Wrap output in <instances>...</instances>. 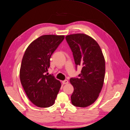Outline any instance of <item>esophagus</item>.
Masks as SVG:
<instances>
[{
  "instance_id": "obj_1",
  "label": "esophagus",
  "mask_w": 130,
  "mask_h": 130,
  "mask_svg": "<svg viewBox=\"0 0 130 130\" xmlns=\"http://www.w3.org/2000/svg\"><path fill=\"white\" fill-rule=\"evenodd\" d=\"M68 83H69V81L67 80H65L62 81V83L63 84V85H65V84H68Z\"/></svg>"
}]
</instances>
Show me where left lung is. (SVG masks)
<instances>
[{
    "instance_id": "left-lung-1",
    "label": "left lung",
    "mask_w": 130,
    "mask_h": 130,
    "mask_svg": "<svg viewBox=\"0 0 130 130\" xmlns=\"http://www.w3.org/2000/svg\"><path fill=\"white\" fill-rule=\"evenodd\" d=\"M71 49L74 62L82 67L79 78H71L70 82L74 91L71 96L72 104L85 108L93 104L102 90L105 76V60L96 41L84 34L66 37Z\"/></svg>"
}]
</instances>
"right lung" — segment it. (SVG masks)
Returning a JSON list of instances; mask_svg holds the SVG:
<instances>
[{"label":"right lung","mask_w":130,"mask_h":130,"mask_svg":"<svg viewBox=\"0 0 130 130\" xmlns=\"http://www.w3.org/2000/svg\"><path fill=\"white\" fill-rule=\"evenodd\" d=\"M64 39V36H41L30 43L23 56L20 79L25 92L34 104L48 108L55 103L61 84L47 74L52 53Z\"/></svg>","instance_id":"right-lung-1"}]
</instances>
